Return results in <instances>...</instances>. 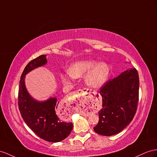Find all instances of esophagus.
Masks as SVG:
<instances>
[{
  "mask_svg": "<svg viewBox=\"0 0 157 157\" xmlns=\"http://www.w3.org/2000/svg\"><path fill=\"white\" fill-rule=\"evenodd\" d=\"M87 91H88V90H87V89L79 90H78L77 91H76L75 94H82L86 93V94H87ZM90 92H91V91H90Z\"/></svg>",
  "mask_w": 157,
  "mask_h": 157,
  "instance_id": "1",
  "label": "esophagus"
}]
</instances>
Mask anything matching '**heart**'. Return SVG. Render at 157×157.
I'll return each mask as SVG.
<instances>
[{"label": "heart", "mask_w": 157, "mask_h": 157, "mask_svg": "<svg viewBox=\"0 0 157 157\" xmlns=\"http://www.w3.org/2000/svg\"><path fill=\"white\" fill-rule=\"evenodd\" d=\"M68 73L61 74L60 79L63 85H70L73 78H79L85 75L86 85L92 88H99L105 84L110 74L109 65L105 62H99L94 59L77 61L67 69Z\"/></svg>", "instance_id": "b5f03b06"}]
</instances>
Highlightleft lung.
Returning <instances> with one entry per match:
<instances>
[{
  "mask_svg": "<svg viewBox=\"0 0 157 157\" xmlns=\"http://www.w3.org/2000/svg\"><path fill=\"white\" fill-rule=\"evenodd\" d=\"M139 78L135 68L128 69L109 80L100 90L102 109L95 132L111 136L122 131L135 115L139 101Z\"/></svg>",
  "mask_w": 157,
  "mask_h": 157,
  "instance_id": "obj_1",
  "label": "left lung"
}]
</instances>
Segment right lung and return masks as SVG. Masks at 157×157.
I'll return each mask as SVG.
<instances>
[{
    "mask_svg": "<svg viewBox=\"0 0 157 157\" xmlns=\"http://www.w3.org/2000/svg\"><path fill=\"white\" fill-rule=\"evenodd\" d=\"M46 63V56L41 55L25 67L19 83L18 108L23 120L39 137L48 142L58 143L70 134L73 124L59 118L57 99L50 98L42 101L36 100L28 92L25 85L26 75Z\"/></svg>",
    "mask_w": 157,
    "mask_h": 157,
    "instance_id": "obj_1",
    "label": "right lung"
}]
</instances>
